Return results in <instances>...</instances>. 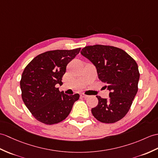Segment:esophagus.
I'll return each instance as SVG.
<instances>
[{
	"label": "esophagus",
	"mask_w": 158,
	"mask_h": 158,
	"mask_svg": "<svg viewBox=\"0 0 158 158\" xmlns=\"http://www.w3.org/2000/svg\"><path fill=\"white\" fill-rule=\"evenodd\" d=\"M81 96L82 98H87L88 97H89V96H87V95H85V94H81Z\"/></svg>",
	"instance_id": "esophagus-1"
}]
</instances>
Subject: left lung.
<instances>
[{
  "label": "left lung",
  "mask_w": 158,
  "mask_h": 158,
  "mask_svg": "<svg viewBox=\"0 0 158 158\" xmlns=\"http://www.w3.org/2000/svg\"><path fill=\"white\" fill-rule=\"evenodd\" d=\"M81 54L96 66L98 77L106 83L110 99L97 96L98 104L91 113L103 123H114L129 112L138 91V65L125 51L112 46L96 44L83 48Z\"/></svg>",
  "instance_id": "left-lung-1"
}]
</instances>
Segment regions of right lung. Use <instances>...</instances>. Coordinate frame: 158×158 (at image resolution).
<instances>
[{
	"label": "right lung",
	"mask_w": 158,
	"mask_h": 158,
	"mask_svg": "<svg viewBox=\"0 0 158 158\" xmlns=\"http://www.w3.org/2000/svg\"><path fill=\"white\" fill-rule=\"evenodd\" d=\"M81 48L47 51L35 56L25 67L20 81L21 97L34 118L46 124L61 122L69 116L79 94L67 96L56 85H62L69 62Z\"/></svg>",
	"instance_id": "right-lung-1"
}]
</instances>
